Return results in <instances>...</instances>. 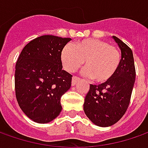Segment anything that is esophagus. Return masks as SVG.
<instances>
[{
    "label": "esophagus",
    "mask_w": 148,
    "mask_h": 148,
    "mask_svg": "<svg viewBox=\"0 0 148 148\" xmlns=\"http://www.w3.org/2000/svg\"><path fill=\"white\" fill-rule=\"evenodd\" d=\"M79 80H80V78H79V77H75V76H74V77H72V80H71V85H72V86H75V85H76V83H77V82L79 81Z\"/></svg>",
    "instance_id": "esophagus-1"
}]
</instances>
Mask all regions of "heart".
Instances as JSON below:
<instances>
[{
  "instance_id": "b5f03b06",
  "label": "heart",
  "mask_w": 148,
  "mask_h": 148,
  "mask_svg": "<svg viewBox=\"0 0 148 148\" xmlns=\"http://www.w3.org/2000/svg\"><path fill=\"white\" fill-rule=\"evenodd\" d=\"M61 59L66 71H74L82 65L83 74L98 83L110 80L118 70L121 54L115 46L106 41L86 38L72 44H66L62 50Z\"/></svg>"
}]
</instances>
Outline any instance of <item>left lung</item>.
Here are the masks:
<instances>
[{"mask_svg":"<svg viewBox=\"0 0 148 148\" xmlns=\"http://www.w3.org/2000/svg\"><path fill=\"white\" fill-rule=\"evenodd\" d=\"M121 50V62L114 77L100 85H91L86 95L84 112L89 119L99 127L116 123L128 109L136 77L131 49L113 36Z\"/></svg>","mask_w":148,"mask_h":148,"instance_id":"left-lung-1","label":"left lung"}]
</instances>
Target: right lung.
I'll use <instances>...</instances> for the list:
<instances>
[{"instance_id":"right-lung-1","label":"right lung","mask_w":148,"mask_h":148,"mask_svg":"<svg viewBox=\"0 0 148 148\" xmlns=\"http://www.w3.org/2000/svg\"><path fill=\"white\" fill-rule=\"evenodd\" d=\"M71 40L43 35L26 44L18 58L15 96L20 109L34 122H51L62 111L61 97L71 87L72 76L62 70L61 53Z\"/></svg>"}]
</instances>
